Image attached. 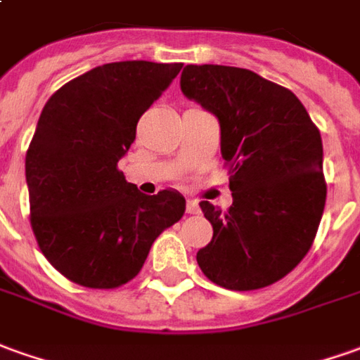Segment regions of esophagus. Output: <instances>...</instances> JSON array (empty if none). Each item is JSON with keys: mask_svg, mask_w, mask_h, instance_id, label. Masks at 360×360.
<instances>
[{"mask_svg": "<svg viewBox=\"0 0 360 360\" xmlns=\"http://www.w3.org/2000/svg\"><path fill=\"white\" fill-rule=\"evenodd\" d=\"M186 212L192 213V215H194V213H200V205H198V202H195V200H188V202H186Z\"/></svg>", "mask_w": 360, "mask_h": 360, "instance_id": "esophagus-1", "label": "esophagus"}]
</instances>
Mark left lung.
I'll use <instances>...</instances> for the list:
<instances>
[{
    "instance_id": "8db88e82",
    "label": "left lung",
    "mask_w": 360,
    "mask_h": 360,
    "mask_svg": "<svg viewBox=\"0 0 360 360\" xmlns=\"http://www.w3.org/2000/svg\"><path fill=\"white\" fill-rule=\"evenodd\" d=\"M180 88L217 117L231 166V207L200 204L213 237L198 264L227 290L270 286L316 239L327 195L321 135L292 91L251 70L188 64Z\"/></svg>"
}]
</instances>
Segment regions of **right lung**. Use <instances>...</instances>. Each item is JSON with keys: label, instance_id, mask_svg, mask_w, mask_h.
<instances>
[{"label": "right lung", "instance_id": "1", "mask_svg": "<svg viewBox=\"0 0 360 360\" xmlns=\"http://www.w3.org/2000/svg\"><path fill=\"white\" fill-rule=\"evenodd\" d=\"M180 62L125 60L82 74L46 101L25 156L31 225L54 269L86 288H117L143 269L155 239L184 215V195H145L117 162L141 115Z\"/></svg>", "mask_w": 360, "mask_h": 360}]
</instances>
